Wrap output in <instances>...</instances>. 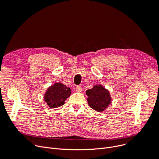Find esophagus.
Masks as SVG:
<instances>
[{
	"label": "esophagus",
	"mask_w": 159,
	"mask_h": 159,
	"mask_svg": "<svg viewBox=\"0 0 159 159\" xmlns=\"http://www.w3.org/2000/svg\"><path fill=\"white\" fill-rule=\"evenodd\" d=\"M75 90H76L78 93H81V90H82V87L81 86H79V85L76 86V87H75Z\"/></svg>",
	"instance_id": "obj_1"
}]
</instances>
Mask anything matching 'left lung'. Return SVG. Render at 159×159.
I'll return each instance as SVG.
<instances>
[{"instance_id":"8db88e82","label":"left lung","mask_w":159,"mask_h":159,"mask_svg":"<svg viewBox=\"0 0 159 159\" xmlns=\"http://www.w3.org/2000/svg\"><path fill=\"white\" fill-rule=\"evenodd\" d=\"M89 106L97 112H103L111 103L109 91L101 85H94L86 91Z\"/></svg>"}]
</instances>
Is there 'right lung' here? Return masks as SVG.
<instances>
[{"label": "right lung", "instance_id": "add662e5", "mask_svg": "<svg viewBox=\"0 0 159 159\" xmlns=\"http://www.w3.org/2000/svg\"><path fill=\"white\" fill-rule=\"evenodd\" d=\"M70 94L71 90L69 87L61 83H55L48 88L44 100L50 108H57L64 105L65 101Z\"/></svg>", "mask_w": 159, "mask_h": 159}]
</instances>
